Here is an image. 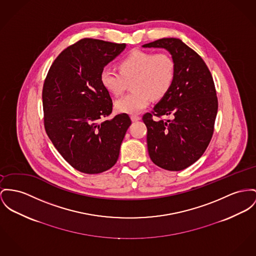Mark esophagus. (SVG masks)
I'll return each mask as SVG.
<instances>
[{
  "mask_svg": "<svg viewBox=\"0 0 256 256\" xmlns=\"http://www.w3.org/2000/svg\"><path fill=\"white\" fill-rule=\"evenodd\" d=\"M131 120H132L133 122H136V121L140 120V116H131Z\"/></svg>",
  "mask_w": 256,
  "mask_h": 256,
  "instance_id": "1",
  "label": "esophagus"
}]
</instances>
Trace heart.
<instances>
[{
  "label": "heart",
  "instance_id": "b5f03b06",
  "mask_svg": "<svg viewBox=\"0 0 256 256\" xmlns=\"http://www.w3.org/2000/svg\"><path fill=\"white\" fill-rule=\"evenodd\" d=\"M120 71L104 68L100 74L102 87L112 95L120 96L132 82L133 93L118 99L114 108L118 112L136 114L152 102L167 95L176 76V64L170 54L132 50L118 64Z\"/></svg>",
  "mask_w": 256,
  "mask_h": 256
}]
</instances>
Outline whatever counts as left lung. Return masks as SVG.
Wrapping results in <instances>:
<instances>
[{
  "label": "left lung",
  "instance_id": "left-lung-1",
  "mask_svg": "<svg viewBox=\"0 0 256 256\" xmlns=\"http://www.w3.org/2000/svg\"><path fill=\"white\" fill-rule=\"evenodd\" d=\"M142 48H164L176 64L170 91L152 110L173 120L155 122L148 112L142 118L150 157L162 169L184 170L203 155L212 136L218 108L212 76L200 55L180 38H164Z\"/></svg>",
  "mask_w": 256,
  "mask_h": 256
}]
</instances>
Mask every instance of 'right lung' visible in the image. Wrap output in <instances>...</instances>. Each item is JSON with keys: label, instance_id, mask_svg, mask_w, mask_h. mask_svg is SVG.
Instances as JSON below:
<instances>
[{"label": "right lung", "instance_id": "add662e5", "mask_svg": "<svg viewBox=\"0 0 256 256\" xmlns=\"http://www.w3.org/2000/svg\"><path fill=\"white\" fill-rule=\"evenodd\" d=\"M126 48L82 38L54 60L42 89L44 127L53 146L68 164L84 174H99L118 161L131 125L128 114L104 120L112 110L100 74Z\"/></svg>", "mask_w": 256, "mask_h": 256}]
</instances>
